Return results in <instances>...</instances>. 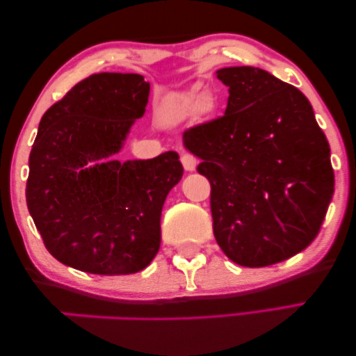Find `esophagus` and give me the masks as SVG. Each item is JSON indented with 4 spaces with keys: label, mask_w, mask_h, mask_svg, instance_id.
Returning <instances> with one entry per match:
<instances>
[{
    "label": "esophagus",
    "mask_w": 356,
    "mask_h": 356,
    "mask_svg": "<svg viewBox=\"0 0 356 356\" xmlns=\"http://www.w3.org/2000/svg\"><path fill=\"white\" fill-rule=\"evenodd\" d=\"M181 162H183V167L186 172H194L195 167H197V159L192 154L186 153L181 156Z\"/></svg>",
    "instance_id": "obj_1"
}]
</instances>
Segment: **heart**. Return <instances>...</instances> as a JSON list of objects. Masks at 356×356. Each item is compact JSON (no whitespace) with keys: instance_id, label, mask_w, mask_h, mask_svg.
<instances>
[{"instance_id":"heart-1","label":"heart","mask_w":356,"mask_h":356,"mask_svg":"<svg viewBox=\"0 0 356 356\" xmlns=\"http://www.w3.org/2000/svg\"><path fill=\"white\" fill-rule=\"evenodd\" d=\"M195 99H197V97H195L194 92H186V95L179 96V97L177 99V101H173V104L170 106V112H172L173 115L183 112L184 108L194 106Z\"/></svg>"}]
</instances>
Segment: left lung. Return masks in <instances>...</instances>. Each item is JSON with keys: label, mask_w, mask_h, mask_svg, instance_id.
<instances>
[{"label": "left lung", "mask_w": 356, "mask_h": 356, "mask_svg": "<svg viewBox=\"0 0 356 356\" xmlns=\"http://www.w3.org/2000/svg\"><path fill=\"white\" fill-rule=\"evenodd\" d=\"M225 115L183 134L211 183L213 232L249 268L293 257L314 241L334 192L330 145L311 102L252 66L222 67Z\"/></svg>", "instance_id": "obj_1"}]
</instances>
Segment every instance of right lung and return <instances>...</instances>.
I'll use <instances>...</instances> for the list:
<instances>
[{"label": "right lung", "mask_w": 356, "mask_h": 356, "mask_svg": "<svg viewBox=\"0 0 356 356\" xmlns=\"http://www.w3.org/2000/svg\"><path fill=\"white\" fill-rule=\"evenodd\" d=\"M143 75L81 80L44 113L30 153L26 205L49 252L91 275L142 271L161 248L165 197L183 177L175 151L115 159L148 104Z\"/></svg>", "instance_id": "add662e5"}]
</instances>
